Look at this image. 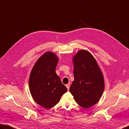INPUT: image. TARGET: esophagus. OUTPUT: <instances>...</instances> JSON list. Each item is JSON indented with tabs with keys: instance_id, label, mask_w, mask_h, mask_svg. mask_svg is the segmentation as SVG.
<instances>
[{
	"instance_id": "34e87169",
	"label": "esophagus",
	"mask_w": 129,
	"mask_h": 129,
	"mask_svg": "<svg viewBox=\"0 0 129 129\" xmlns=\"http://www.w3.org/2000/svg\"><path fill=\"white\" fill-rule=\"evenodd\" d=\"M66 87H67V88H68V90H69V87H70V83H68V84H67V85H66Z\"/></svg>"
}]
</instances>
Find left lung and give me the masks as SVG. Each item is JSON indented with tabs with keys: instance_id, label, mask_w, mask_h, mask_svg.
I'll use <instances>...</instances> for the list:
<instances>
[{
	"instance_id": "8db88e82",
	"label": "left lung",
	"mask_w": 129,
	"mask_h": 129,
	"mask_svg": "<svg viewBox=\"0 0 129 129\" xmlns=\"http://www.w3.org/2000/svg\"><path fill=\"white\" fill-rule=\"evenodd\" d=\"M74 78L69 91L81 107L88 108L99 102L104 81L96 61L86 50H80L73 58Z\"/></svg>"
}]
</instances>
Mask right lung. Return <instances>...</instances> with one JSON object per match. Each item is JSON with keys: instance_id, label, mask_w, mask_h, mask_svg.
I'll return each instance as SVG.
<instances>
[{"instance_id": "right-lung-1", "label": "right lung", "mask_w": 129, "mask_h": 129, "mask_svg": "<svg viewBox=\"0 0 129 129\" xmlns=\"http://www.w3.org/2000/svg\"><path fill=\"white\" fill-rule=\"evenodd\" d=\"M58 58L55 53L47 52L39 57L30 75L29 90L37 104L51 108L60 102L68 89L56 73Z\"/></svg>"}]
</instances>
